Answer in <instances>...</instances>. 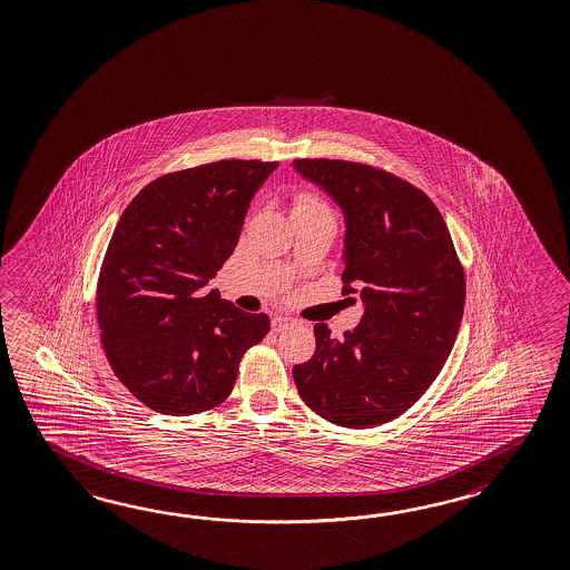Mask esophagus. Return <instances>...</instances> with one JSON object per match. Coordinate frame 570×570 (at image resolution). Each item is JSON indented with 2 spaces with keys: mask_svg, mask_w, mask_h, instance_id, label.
<instances>
[{
  "mask_svg": "<svg viewBox=\"0 0 570 570\" xmlns=\"http://www.w3.org/2000/svg\"><path fill=\"white\" fill-rule=\"evenodd\" d=\"M292 322L293 320L289 318V316H281V314H277V316L271 318V326H273V331L278 332L283 331V328H287Z\"/></svg>",
  "mask_w": 570,
  "mask_h": 570,
  "instance_id": "obj_1",
  "label": "esophagus"
}]
</instances>
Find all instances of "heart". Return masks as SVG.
Instances as JSON below:
<instances>
[{"label":"heart","mask_w":570,"mask_h":570,"mask_svg":"<svg viewBox=\"0 0 570 570\" xmlns=\"http://www.w3.org/2000/svg\"><path fill=\"white\" fill-rule=\"evenodd\" d=\"M312 209H328V207L314 197H299L295 203V212H312Z\"/></svg>","instance_id":"obj_1"}]
</instances>
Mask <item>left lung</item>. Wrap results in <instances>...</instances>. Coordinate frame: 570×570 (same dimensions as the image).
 <instances>
[{"mask_svg":"<svg viewBox=\"0 0 570 570\" xmlns=\"http://www.w3.org/2000/svg\"><path fill=\"white\" fill-rule=\"evenodd\" d=\"M293 168L343 213V278L363 304L341 341L328 324L314 326L316 353L293 367L297 392L341 426L394 421L435 382L462 324L465 281L450 229L423 190L392 174L343 159Z\"/></svg>","mask_w":570,"mask_h":570,"instance_id":"left-lung-1","label":"left lung"}]
</instances>
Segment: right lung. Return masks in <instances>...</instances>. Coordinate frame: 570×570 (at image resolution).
I'll return each instance as SVG.
<instances>
[{"label":"right lung","instance_id":"right-lung-1","mask_svg":"<svg viewBox=\"0 0 570 570\" xmlns=\"http://www.w3.org/2000/svg\"><path fill=\"white\" fill-rule=\"evenodd\" d=\"M277 161L222 159L166 174L129 203L100 268L96 316L108 363L151 411L222 404L238 363L271 331L209 287L238 246L256 190Z\"/></svg>","mask_w":570,"mask_h":570}]
</instances>
